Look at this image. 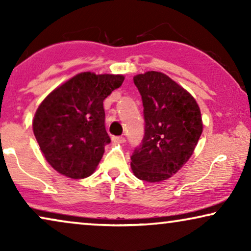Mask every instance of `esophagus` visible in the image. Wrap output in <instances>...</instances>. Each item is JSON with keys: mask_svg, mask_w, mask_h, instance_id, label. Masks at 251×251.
I'll list each match as a JSON object with an SVG mask.
<instances>
[{"mask_svg": "<svg viewBox=\"0 0 251 251\" xmlns=\"http://www.w3.org/2000/svg\"><path fill=\"white\" fill-rule=\"evenodd\" d=\"M112 142L122 144V143L126 142V138H125V137H122V136H113L112 137Z\"/></svg>", "mask_w": 251, "mask_h": 251, "instance_id": "obj_1", "label": "esophagus"}]
</instances>
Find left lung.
Masks as SVG:
<instances>
[{
    "instance_id": "left-lung-1",
    "label": "left lung",
    "mask_w": 251,
    "mask_h": 251,
    "mask_svg": "<svg viewBox=\"0 0 251 251\" xmlns=\"http://www.w3.org/2000/svg\"><path fill=\"white\" fill-rule=\"evenodd\" d=\"M142 96L145 133L131 155L140 180L156 183L176 174L190 159L202 133L200 108L179 84L161 72L136 75Z\"/></svg>"
}]
</instances>
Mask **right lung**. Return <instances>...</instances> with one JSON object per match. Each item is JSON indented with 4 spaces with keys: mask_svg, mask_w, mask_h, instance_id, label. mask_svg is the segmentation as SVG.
Instances as JSON below:
<instances>
[{
    "mask_svg": "<svg viewBox=\"0 0 251 251\" xmlns=\"http://www.w3.org/2000/svg\"><path fill=\"white\" fill-rule=\"evenodd\" d=\"M123 81V75L84 72L54 89L39 106L33 131L54 170L73 179L92 175L111 143L102 102Z\"/></svg>",
    "mask_w": 251,
    "mask_h": 251,
    "instance_id": "add662e5",
    "label": "right lung"
}]
</instances>
